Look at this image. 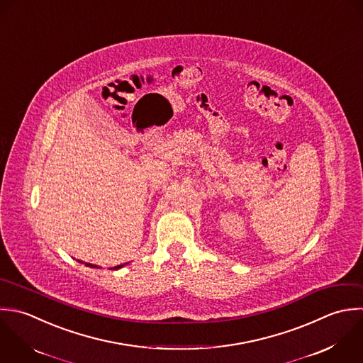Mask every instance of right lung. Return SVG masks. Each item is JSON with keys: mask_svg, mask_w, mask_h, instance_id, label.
<instances>
[{"mask_svg": "<svg viewBox=\"0 0 363 363\" xmlns=\"http://www.w3.org/2000/svg\"><path fill=\"white\" fill-rule=\"evenodd\" d=\"M87 266H90V267H93V266H91V264H87ZM94 267H96V266H94ZM120 267H121V266H116V267H114V270H117V269H120Z\"/></svg>", "mask_w": 363, "mask_h": 363, "instance_id": "add662e5", "label": "right lung"}]
</instances>
